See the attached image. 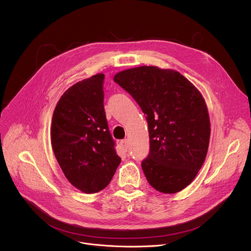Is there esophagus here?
<instances>
[{
	"label": "esophagus",
	"mask_w": 251,
	"mask_h": 251,
	"mask_svg": "<svg viewBox=\"0 0 251 251\" xmlns=\"http://www.w3.org/2000/svg\"><path fill=\"white\" fill-rule=\"evenodd\" d=\"M120 144H121V147L123 148V150L127 151V149H128V147H129V142H128V140H127V139L122 140V141L120 142Z\"/></svg>",
	"instance_id": "obj_1"
}]
</instances>
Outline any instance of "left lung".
Here are the masks:
<instances>
[{
  "label": "left lung",
  "instance_id": "1",
  "mask_svg": "<svg viewBox=\"0 0 251 251\" xmlns=\"http://www.w3.org/2000/svg\"><path fill=\"white\" fill-rule=\"evenodd\" d=\"M114 81L146 114L150 153L141 163L157 191L176 193L188 186L206 156L210 124L201 92L179 72L154 66L127 69Z\"/></svg>",
  "mask_w": 251,
  "mask_h": 251
}]
</instances>
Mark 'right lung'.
<instances>
[{"label": "right lung", "instance_id": "obj_1", "mask_svg": "<svg viewBox=\"0 0 251 251\" xmlns=\"http://www.w3.org/2000/svg\"><path fill=\"white\" fill-rule=\"evenodd\" d=\"M103 80L100 73L66 90L51 120L56 159L68 181L85 193L107 187L121 163L103 109Z\"/></svg>", "mask_w": 251, "mask_h": 251}]
</instances>
